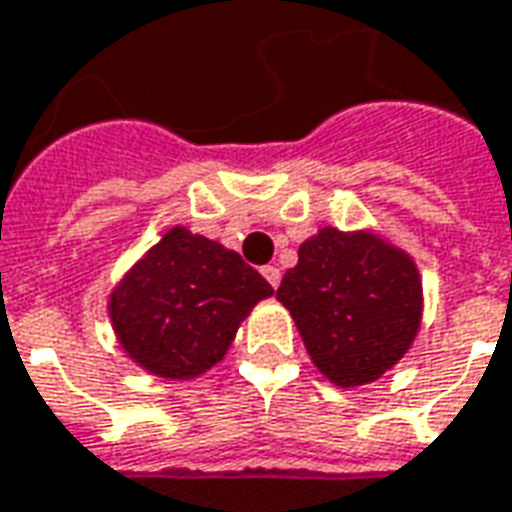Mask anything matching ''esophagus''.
Instances as JSON below:
<instances>
[{"label": "esophagus", "mask_w": 512, "mask_h": 512, "mask_svg": "<svg viewBox=\"0 0 512 512\" xmlns=\"http://www.w3.org/2000/svg\"><path fill=\"white\" fill-rule=\"evenodd\" d=\"M262 275L267 278V281H270V286H273V289H278V284H281V270H278L275 264H267V267L262 270Z\"/></svg>", "instance_id": "1"}]
</instances>
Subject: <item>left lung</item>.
<instances>
[{
	"label": "left lung",
	"mask_w": 512,
	"mask_h": 512,
	"mask_svg": "<svg viewBox=\"0 0 512 512\" xmlns=\"http://www.w3.org/2000/svg\"><path fill=\"white\" fill-rule=\"evenodd\" d=\"M278 300L325 378L355 389L411 350L422 325L416 262L375 231L325 226L297 248Z\"/></svg>",
	"instance_id": "1"
}]
</instances>
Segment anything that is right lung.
Here are the masks:
<instances>
[{
  "mask_svg": "<svg viewBox=\"0 0 512 512\" xmlns=\"http://www.w3.org/2000/svg\"><path fill=\"white\" fill-rule=\"evenodd\" d=\"M273 286L237 250L170 228L118 284L107 311L123 353L146 372L192 380L209 372Z\"/></svg>",
  "mask_w": 512,
  "mask_h": 512,
  "instance_id": "1",
  "label": "right lung"
}]
</instances>
